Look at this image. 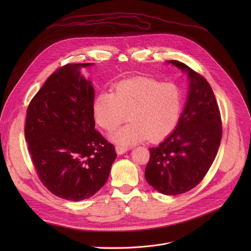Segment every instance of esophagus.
Returning a JSON list of instances; mask_svg holds the SVG:
<instances>
[{
  "instance_id": "34e87169",
  "label": "esophagus",
  "mask_w": 251,
  "mask_h": 251,
  "mask_svg": "<svg viewBox=\"0 0 251 251\" xmlns=\"http://www.w3.org/2000/svg\"><path fill=\"white\" fill-rule=\"evenodd\" d=\"M115 150H116V153H117L118 155H122V154H124L125 152L128 151V148H127V147H124V146L117 145V146L115 147Z\"/></svg>"
}]
</instances>
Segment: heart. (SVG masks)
<instances>
[{
    "mask_svg": "<svg viewBox=\"0 0 251 251\" xmlns=\"http://www.w3.org/2000/svg\"><path fill=\"white\" fill-rule=\"evenodd\" d=\"M183 108V93L173 82L136 77L116 84L114 92H100L93 102V115L107 132L116 129L128 114L129 124L111 135L120 146H132L148 137L155 141L176 127Z\"/></svg>",
    "mask_w": 251,
    "mask_h": 251,
    "instance_id": "1",
    "label": "heart"
}]
</instances>
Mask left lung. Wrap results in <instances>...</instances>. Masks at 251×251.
Here are the masks:
<instances>
[{"label": "left lung", "mask_w": 251, "mask_h": 251, "mask_svg": "<svg viewBox=\"0 0 251 251\" xmlns=\"http://www.w3.org/2000/svg\"><path fill=\"white\" fill-rule=\"evenodd\" d=\"M187 71L188 100L175 131L150 148L145 177L158 192L175 196L199 185L219 151L223 135L221 112L206 79L183 62L169 60Z\"/></svg>", "instance_id": "8db88e82"}]
</instances>
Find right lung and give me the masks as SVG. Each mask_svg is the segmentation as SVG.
<instances>
[{
    "mask_svg": "<svg viewBox=\"0 0 251 251\" xmlns=\"http://www.w3.org/2000/svg\"><path fill=\"white\" fill-rule=\"evenodd\" d=\"M91 64L69 63L55 70L29 102L25 125L41 182L56 197L75 201L105 185L117 156L95 130L94 88L79 71Z\"/></svg>",
    "mask_w": 251,
    "mask_h": 251,
    "instance_id": "obj_1",
    "label": "right lung"
}]
</instances>
